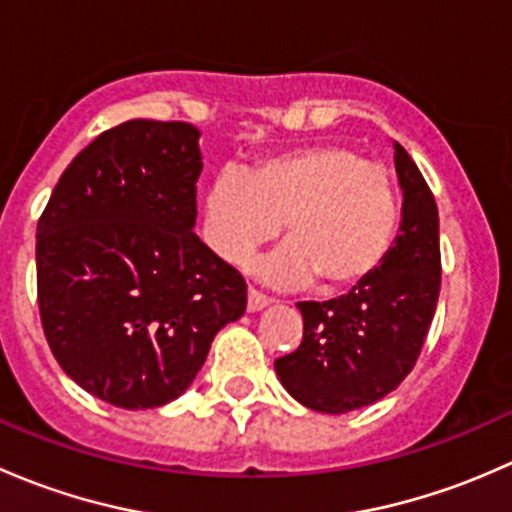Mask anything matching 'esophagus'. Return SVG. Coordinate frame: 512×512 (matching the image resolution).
<instances>
[{
    "mask_svg": "<svg viewBox=\"0 0 512 512\" xmlns=\"http://www.w3.org/2000/svg\"><path fill=\"white\" fill-rule=\"evenodd\" d=\"M272 299L265 297V294H260L257 289H247V312H262V309L270 304Z\"/></svg>",
    "mask_w": 512,
    "mask_h": 512,
    "instance_id": "1",
    "label": "esophagus"
}]
</instances>
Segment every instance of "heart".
<instances>
[{
    "mask_svg": "<svg viewBox=\"0 0 512 512\" xmlns=\"http://www.w3.org/2000/svg\"><path fill=\"white\" fill-rule=\"evenodd\" d=\"M396 190L381 165L347 146H309L223 170L205 195V240L242 267L285 223V245L255 265L275 287L342 294L364 285L396 232Z\"/></svg>",
    "mask_w": 512,
    "mask_h": 512,
    "instance_id": "b5f03b06",
    "label": "heart"
}]
</instances>
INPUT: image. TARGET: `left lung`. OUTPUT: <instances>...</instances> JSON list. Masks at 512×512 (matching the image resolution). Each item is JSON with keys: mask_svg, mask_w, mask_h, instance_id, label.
<instances>
[{"mask_svg": "<svg viewBox=\"0 0 512 512\" xmlns=\"http://www.w3.org/2000/svg\"><path fill=\"white\" fill-rule=\"evenodd\" d=\"M401 225L379 270L329 302H299L297 352L275 371L292 399L322 414L376 404L414 369L441 292L438 208L421 170L394 141Z\"/></svg>", "mask_w": 512, "mask_h": 512, "instance_id": "8db88e82", "label": "left lung"}]
</instances>
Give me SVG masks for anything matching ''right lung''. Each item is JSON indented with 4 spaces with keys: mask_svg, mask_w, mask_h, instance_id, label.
<instances>
[{
    "mask_svg": "<svg viewBox=\"0 0 512 512\" xmlns=\"http://www.w3.org/2000/svg\"><path fill=\"white\" fill-rule=\"evenodd\" d=\"M198 141L190 123L146 118L101 133L36 225L46 342L66 376L118 409L178 399L245 314L242 275L193 232Z\"/></svg>",
    "mask_w": 512,
    "mask_h": 512,
    "instance_id": "obj_1",
    "label": "right lung"
}]
</instances>
